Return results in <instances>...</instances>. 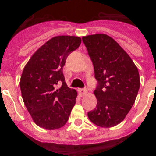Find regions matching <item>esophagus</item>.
<instances>
[{
  "instance_id": "esophagus-1",
  "label": "esophagus",
  "mask_w": 156,
  "mask_h": 156,
  "mask_svg": "<svg viewBox=\"0 0 156 156\" xmlns=\"http://www.w3.org/2000/svg\"><path fill=\"white\" fill-rule=\"evenodd\" d=\"M78 91L81 96H83V95H85L87 93V90L86 88H80V89H78Z\"/></svg>"
}]
</instances>
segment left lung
Listing matches in <instances>:
<instances>
[{
	"mask_svg": "<svg viewBox=\"0 0 156 156\" xmlns=\"http://www.w3.org/2000/svg\"><path fill=\"white\" fill-rule=\"evenodd\" d=\"M92 61L97 86V105L88 112L95 125L112 127L123 121L134 104L140 87L139 73L123 48L104 34L83 37Z\"/></svg>",
	"mask_w": 156,
	"mask_h": 156,
	"instance_id": "obj_1",
	"label": "left lung"
}]
</instances>
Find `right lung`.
I'll return each instance as SVG.
<instances>
[{"label":"right lung","mask_w":156,"mask_h":156,"mask_svg":"<svg viewBox=\"0 0 156 156\" xmlns=\"http://www.w3.org/2000/svg\"><path fill=\"white\" fill-rule=\"evenodd\" d=\"M81 41L76 36L53 37L33 54L23 69L22 96L33 121L41 128L57 129L68 121L77 91L66 85L63 66ZM59 83L62 87L56 89Z\"/></svg>","instance_id":"right-lung-1"}]
</instances>
